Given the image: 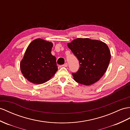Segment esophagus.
Masks as SVG:
<instances>
[{
    "mask_svg": "<svg viewBox=\"0 0 130 130\" xmlns=\"http://www.w3.org/2000/svg\"><path fill=\"white\" fill-rule=\"evenodd\" d=\"M68 64H67V63H65V64L62 65V67H65V68H66V67H68Z\"/></svg>",
    "mask_w": 130,
    "mask_h": 130,
    "instance_id": "34e87169",
    "label": "esophagus"
}]
</instances>
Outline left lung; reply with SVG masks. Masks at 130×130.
I'll list each match as a JSON object with an SVG mask.
<instances>
[{
  "instance_id": "obj_1",
  "label": "left lung",
  "mask_w": 130,
  "mask_h": 130,
  "mask_svg": "<svg viewBox=\"0 0 130 130\" xmlns=\"http://www.w3.org/2000/svg\"><path fill=\"white\" fill-rule=\"evenodd\" d=\"M68 46L79 62L78 71L72 73L76 82L89 86L103 77L111 59L110 51L106 43L99 40L79 38L68 43Z\"/></svg>"
}]
</instances>
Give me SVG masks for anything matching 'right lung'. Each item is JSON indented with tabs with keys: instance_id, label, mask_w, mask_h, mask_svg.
Returning <instances> with one entry per match:
<instances>
[{
	"instance_id": "right-lung-1",
	"label": "right lung",
	"mask_w": 130,
	"mask_h": 130,
	"mask_svg": "<svg viewBox=\"0 0 130 130\" xmlns=\"http://www.w3.org/2000/svg\"><path fill=\"white\" fill-rule=\"evenodd\" d=\"M53 43L41 38L32 41L20 62L24 77L32 84L40 85L51 79L58 71L56 58L52 53Z\"/></svg>"
}]
</instances>
